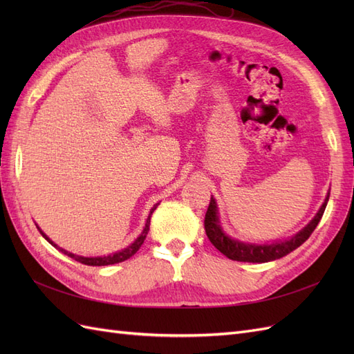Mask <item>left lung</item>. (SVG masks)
Instances as JSON below:
<instances>
[{
	"instance_id": "8db88e82",
	"label": "left lung",
	"mask_w": 354,
	"mask_h": 354,
	"mask_svg": "<svg viewBox=\"0 0 354 354\" xmlns=\"http://www.w3.org/2000/svg\"><path fill=\"white\" fill-rule=\"evenodd\" d=\"M328 199H329V194L326 195L325 202L317 211L315 218L310 221L303 230H299L297 234H294L292 238L285 239V241H277L273 243H264V245L245 243L227 236L220 226L217 202L212 196L209 201V207L207 209L205 221H203V224H205V232L211 243L216 246L221 254L226 255L227 259L234 261H245V263H267V261L282 259V257L297 250L299 245H303L310 238V234L313 233L320 218L324 216Z\"/></svg>"
}]
</instances>
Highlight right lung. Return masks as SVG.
I'll return each instance as SVG.
<instances>
[{
	"mask_svg": "<svg viewBox=\"0 0 354 354\" xmlns=\"http://www.w3.org/2000/svg\"><path fill=\"white\" fill-rule=\"evenodd\" d=\"M158 205H159V203H155L153 208L151 209V214H149V217H147L146 224H145V229H143V232L140 233V236H138L131 245H128L127 248H124V250H121V251H118V252H115V254H111V255H104V257H81V255H75V254H72V252H68L66 250L59 248V246H57L55 242L50 241V238H47V234H46L44 232H42L38 226H37V227H38V230H39V233L42 234V236H44L53 246H56V248H57L59 251H62L63 254H66L68 257H71V259H73L75 261H80V263L87 264V266H109V264H116V263H121V261L128 260V259H130V257H133L138 250H140V246H142V243L145 242L146 234H147V232H149V224H151L152 212L156 209Z\"/></svg>",
	"mask_w": 354,
	"mask_h": 354,
	"instance_id": "obj_1",
	"label": "right lung"
}]
</instances>
